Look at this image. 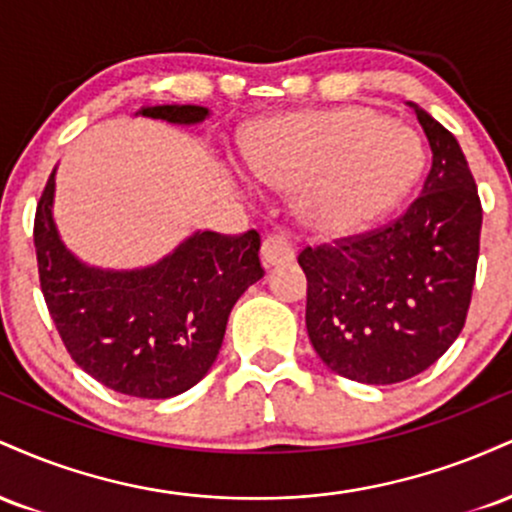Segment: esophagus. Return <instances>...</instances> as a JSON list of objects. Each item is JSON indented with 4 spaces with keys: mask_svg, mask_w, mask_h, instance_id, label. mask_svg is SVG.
Masks as SVG:
<instances>
[{
    "mask_svg": "<svg viewBox=\"0 0 512 512\" xmlns=\"http://www.w3.org/2000/svg\"><path fill=\"white\" fill-rule=\"evenodd\" d=\"M296 257V248H293V238L286 231L272 233V236L264 238L262 243V260L269 267H276V264L293 262Z\"/></svg>",
    "mask_w": 512,
    "mask_h": 512,
    "instance_id": "esophagus-1",
    "label": "esophagus"
}]
</instances>
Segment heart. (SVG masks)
Returning <instances> with one entry per match:
<instances>
[{
    "mask_svg": "<svg viewBox=\"0 0 512 512\" xmlns=\"http://www.w3.org/2000/svg\"><path fill=\"white\" fill-rule=\"evenodd\" d=\"M409 127L370 108L313 110L269 122L250 166L269 185L303 190L298 211L322 238H349L383 221L424 170Z\"/></svg>",
    "mask_w": 512,
    "mask_h": 512,
    "instance_id": "obj_1",
    "label": "heart"
}]
</instances>
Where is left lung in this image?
<instances>
[{
    "label": "left lung",
    "instance_id": "obj_1",
    "mask_svg": "<svg viewBox=\"0 0 512 512\" xmlns=\"http://www.w3.org/2000/svg\"><path fill=\"white\" fill-rule=\"evenodd\" d=\"M433 151L421 195L378 231L305 248V325L334 373L392 385L424 373L460 337L479 260L481 202L460 144L409 103Z\"/></svg>",
    "mask_w": 512,
    "mask_h": 512
}]
</instances>
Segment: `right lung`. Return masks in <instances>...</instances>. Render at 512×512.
<instances>
[{"instance_id":"1","label":"right lung","mask_w":512,"mask_h":512,"mask_svg":"<svg viewBox=\"0 0 512 512\" xmlns=\"http://www.w3.org/2000/svg\"><path fill=\"white\" fill-rule=\"evenodd\" d=\"M139 115L173 125L207 120L202 105H151ZM55 173L35 209L40 289L69 356L120 395L168 399L197 385L219 356L233 305L260 281V233L197 231L144 269L88 267L64 248Z\"/></svg>"}]
</instances>
